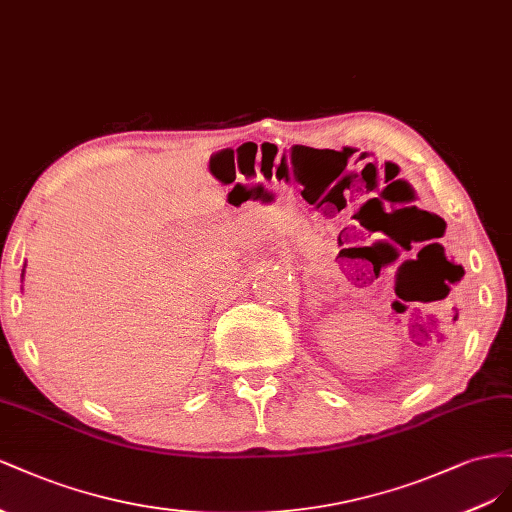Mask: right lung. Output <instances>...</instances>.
<instances>
[{"mask_svg": "<svg viewBox=\"0 0 512 512\" xmlns=\"http://www.w3.org/2000/svg\"><path fill=\"white\" fill-rule=\"evenodd\" d=\"M23 276H25V266H23V272H21V283H23Z\"/></svg>", "mask_w": 512, "mask_h": 512, "instance_id": "right-lung-1", "label": "right lung"}]
</instances>
